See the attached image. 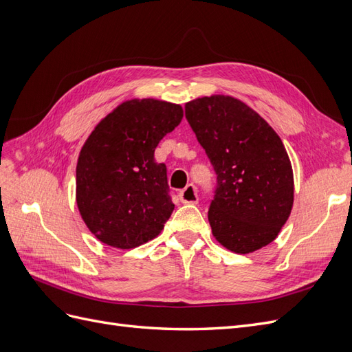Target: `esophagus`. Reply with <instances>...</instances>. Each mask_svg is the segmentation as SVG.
<instances>
[{
  "instance_id": "esophagus-1",
  "label": "esophagus",
  "mask_w": 352,
  "mask_h": 352,
  "mask_svg": "<svg viewBox=\"0 0 352 352\" xmlns=\"http://www.w3.org/2000/svg\"><path fill=\"white\" fill-rule=\"evenodd\" d=\"M179 198H180V201L184 202V204H197V202H198L197 188L192 184L188 185L185 189L180 190Z\"/></svg>"
}]
</instances>
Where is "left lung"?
Instances as JSON below:
<instances>
[{"label": "left lung", "mask_w": 352, "mask_h": 352, "mask_svg": "<svg viewBox=\"0 0 352 352\" xmlns=\"http://www.w3.org/2000/svg\"><path fill=\"white\" fill-rule=\"evenodd\" d=\"M185 117L217 176L208 208L212 235L238 254L273 242L294 204L292 166L279 135L225 95L186 102Z\"/></svg>", "instance_id": "8db88e82"}]
</instances>
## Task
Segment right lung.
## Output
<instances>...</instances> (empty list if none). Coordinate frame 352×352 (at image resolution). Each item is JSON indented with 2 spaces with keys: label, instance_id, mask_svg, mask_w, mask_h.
Wrapping results in <instances>:
<instances>
[{
  "label": "right lung",
  "instance_id": "add662e5",
  "mask_svg": "<svg viewBox=\"0 0 352 352\" xmlns=\"http://www.w3.org/2000/svg\"><path fill=\"white\" fill-rule=\"evenodd\" d=\"M182 117L177 104L132 100L89 135L78 160L76 201L83 221L101 242L131 250L163 230L175 204L166 164L155 163L154 151Z\"/></svg>",
  "mask_w": 352,
  "mask_h": 352
}]
</instances>
